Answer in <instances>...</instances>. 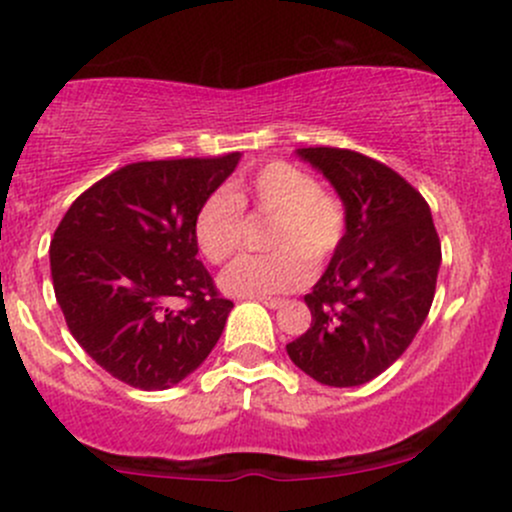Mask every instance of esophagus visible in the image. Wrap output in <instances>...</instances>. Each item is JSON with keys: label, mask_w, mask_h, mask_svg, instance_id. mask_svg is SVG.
<instances>
[{"label": "esophagus", "mask_w": 512, "mask_h": 512, "mask_svg": "<svg viewBox=\"0 0 512 512\" xmlns=\"http://www.w3.org/2000/svg\"><path fill=\"white\" fill-rule=\"evenodd\" d=\"M260 304H265L267 309H279V306H284V299H274V297H255Z\"/></svg>", "instance_id": "esophagus-1"}]
</instances>
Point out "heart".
I'll use <instances>...</instances> for the list:
<instances>
[{
    "label": "heart",
    "mask_w": 512,
    "mask_h": 512,
    "mask_svg": "<svg viewBox=\"0 0 512 512\" xmlns=\"http://www.w3.org/2000/svg\"><path fill=\"white\" fill-rule=\"evenodd\" d=\"M272 218L265 245L270 255H245L220 274V289L233 297H265L304 287L311 270L328 265L346 235V208L297 164L270 161L250 179L215 191L193 223L198 250L208 262L228 260L242 242V211Z\"/></svg>",
    "instance_id": "heart-1"
}]
</instances>
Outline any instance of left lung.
I'll list each match as a JSON object with an SVG mask.
<instances>
[{"instance_id":"obj_1","label":"left lung","mask_w":512,"mask_h":512,"mask_svg":"<svg viewBox=\"0 0 512 512\" xmlns=\"http://www.w3.org/2000/svg\"><path fill=\"white\" fill-rule=\"evenodd\" d=\"M336 188L346 235L304 301L311 328L287 353L331 387L365 385L385 373L427 319L441 245L432 211L397 171L351 149H297Z\"/></svg>"}]
</instances>
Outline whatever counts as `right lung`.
<instances>
[{"label":"right lung","mask_w":512,"mask_h":512,"mask_svg":"<svg viewBox=\"0 0 512 512\" xmlns=\"http://www.w3.org/2000/svg\"><path fill=\"white\" fill-rule=\"evenodd\" d=\"M240 152L137 161L80 193L51 240V279L68 331L112 378L166 390L188 378L223 333L233 301L203 262L193 223ZM186 298L176 312L171 303Z\"/></svg>","instance_id":"1"}]
</instances>
